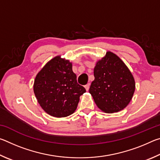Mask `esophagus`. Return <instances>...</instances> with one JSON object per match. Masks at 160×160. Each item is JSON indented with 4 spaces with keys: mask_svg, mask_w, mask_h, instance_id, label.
<instances>
[{
    "mask_svg": "<svg viewBox=\"0 0 160 160\" xmlns=\"http://www.w3.org/2000/svg\"><path fill=\"white\" fill-rule=\"evenodd\" d=\"M90 83L87 84L86 85H85V90H86L87 91L89 90V89H90Z\"/></svg>",
    "mask_w": 160,
    "mask_h": 160,
    "instance_id": "1",
    "label": "esophagus"
}]
</instances>
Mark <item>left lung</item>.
I'll list each match as a JSON object with an SVG mask.
<instances>
[{"label": "left lung", "instance_id": "1", "mask_svg": "<svg viewBox=\"0 0 160 160\" xmlns=\"http://www.w3.org/2000/svg\"><path fill=\"white\" fill-rule=\"evenodd\" d=\"M94 76L89 92L99 109L112 113L126 107L133 96L135 83L131 71L118 56L107 51L97 62Z\"/></svg>", "mask_w": 160, "mask_h": 160}]
</instances>
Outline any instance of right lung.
<instances>
[{
	"label": "right lung",
	"mask_w": 160,
	"mask_h": 160,
	"mask_svg": "<svg viewBox=\"0 0 160 160\" xmlns=\"http://www.w3.org/2000/svg\"><path fill=\"white\" fill-rule=\"evenodd\" d=\"M86 92L77 82L72 63L61 58L51 59L38 72L34 92L44 112L54 117H66L76 110L80 97Z\"/></svg>",
	"instance_id": "obj_1"
}]
</instances>
